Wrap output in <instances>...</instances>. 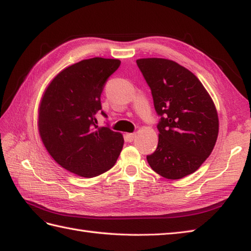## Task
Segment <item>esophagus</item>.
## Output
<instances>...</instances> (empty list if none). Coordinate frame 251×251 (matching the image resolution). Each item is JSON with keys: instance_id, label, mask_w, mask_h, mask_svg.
Wrapping results in <instances>:
<instances>
[{"instance_id": "esophagus-1", "label": "esophagus", "mask_w": 251, "mask_h": 251, "mask_svg": "<svg viewBox=\"0 0 251 251\" xmlns=\"http://www.w3.org/2000/svg\"><path fill=\"white\" fill-rule=\"evenodd\" d=\"M136 135L135 133H126V140L128 142H131L133 141V139H135Z\"/></svg>"}]
</instances>
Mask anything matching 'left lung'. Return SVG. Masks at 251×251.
I'll return each mask as SVG.
<instances>
[{"label": "left lung", "mask_w": 251, "mask_h": 251, "mask_svg": "<svg viewBox=\"0 0 251 251\" xmlns=\"http://www.w3.org/2000/svg\"><path fill=\"white\" fill-rule=\"evenodd\" d=\"M137 65L161 115L158 147L147 157L149 165L162 177L183 178L200 168L216 144L217 109L201 81L178 63L147 57Z\"/></svg>", "instance_id": "8db88e82"}]
</instances>
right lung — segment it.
<instances>
[{"label":"right lung","mask_w":251,"mask_h":251,"mask_svg":"<svg viewBox=\"0 0 251 251\" xmlns=\"http://www.w3.org/2000/svg\"><path fill=\"white\" fill-rule=\"evenodd\" d=\"M120 65L118 59L103 57L73 64L50 81L40 99L37 127L46 150L61 167L81 177L110 170L123 149V135L98 127L95 116L101 109L104 83Z\"/></svg>","instance_id":"obj_1"}]
</instances>
